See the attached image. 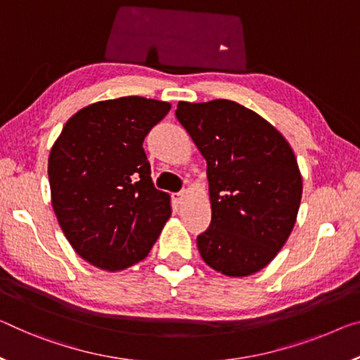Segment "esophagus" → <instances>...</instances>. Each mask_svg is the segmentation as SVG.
Returning <instances> with one entry per match:
<instances>
[{"label": "esophagus", "instance_id": "obj_1", "mask_svg": "<svg viewBox=\"0 0 360 360\" xmlns=\"http://www.w3.org/2000/svg\"><path fill=\"white\" fill-rule=\"evenodd\" d=\"M185 196H186V191L181 190V191H179V193H175V195H174V201H175L176 204H180V202L185 199Z\"/></svg>", "mask_w": 360, "mask_h": 360}]
</instances>
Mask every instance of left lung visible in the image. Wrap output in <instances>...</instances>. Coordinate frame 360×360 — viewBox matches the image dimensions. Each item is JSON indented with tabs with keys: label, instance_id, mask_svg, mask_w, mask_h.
Returning <instances> with one entry per match:
<instances>
[{
	"label": "left lung",
	"instance_id": "1",
	"mask_svg": "<svg viewBox=\"0 0 360 360\" xmlns=\"http://www.w3.org/2000/svg\"><path fill=\"white\" fill-rule=\"evenodd\" d=\"M175 115L207 162L212 219L196 240L202 261L226 276L259 272L283 248L300 211L302 176L290 143L229 99L180 101Z\"/></svg>",
	"mask_w": 360,
	"mask_h": 360
}]
</instances>
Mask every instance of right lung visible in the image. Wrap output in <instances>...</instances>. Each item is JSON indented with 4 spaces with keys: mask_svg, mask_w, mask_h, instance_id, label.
Returning <instances> with one entry per match:
<instances>
[{
    "mask_svg": "<svg viewBox=\"0 0 360 360\" xmlns=\"http://www.w3.org/2000/svg\"><path fill=\"white\" fill-rule=\"evenodd\" d=\"M170 103L124 96L93 103L65 122L48 159L51 204L82 259L108 272L143 261L167 222L143 141Z\"/></svg>",
    "mask_w": 360,
    "mask_h": 360,
    "instance_id": "add662e5",
    "label": "right lung"
}]
</instances>
